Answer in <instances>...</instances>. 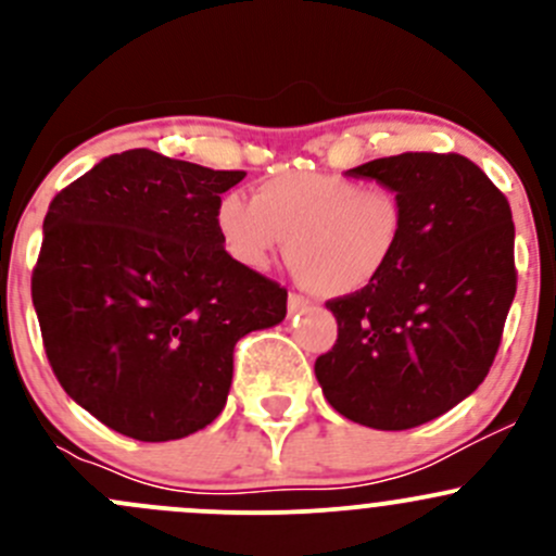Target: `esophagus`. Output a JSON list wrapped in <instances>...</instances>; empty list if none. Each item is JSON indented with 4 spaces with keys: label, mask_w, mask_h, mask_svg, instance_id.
<instances>
[{
    "label": "esophagus",
    "mask_w": 556,
    "mask_h": 556,
    "mask_svg": "<svg viewBox=\"0 0 556 556\" xmlns=\"http://www.w3.org/2000/svg\"><path fill=\"white\" fill-rule=\"evenodd\" d=\"M306 306H309V301H306L304 295H295V293H290V295H288V312H290V314L304 312Z\"/></svg>",
    "instance_id": "34e87169"
}]
</instances>
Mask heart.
<instances>
[{"instance_id":"1","label":"heart","mask_w":556,"mask_h":556,"mask_svg":"<svg viewBox=\"0 0 556 556\" xmlns=\"http://www.w3.org/2000/svg\"><path fill=\"white\" fill-rule=\"evenodd\" d=\"M226 250L247 268L271 266L288 242V263L328 299L371 288L403 242L401 195L323 172L279 174L244 199L226 193L215 210Z\"/></svg>"}]
</instances>
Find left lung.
Listing matches in <instances>:
<instances>
[{
    "instance_id": "left-lung-1",
    "label": "left lung",
    "mask_w": 556,
    "mask_h": 556,
    "mask_svg": "<svg viewBox=\"0 0 556 556\" xmlns=\"http://www.w3.org/2000/svg\"><path fill=\"white\" fill-rule=\"evenodd\" d=\"M344 174L395 190L406 223L382 279L325 304L339 339L314 374L341 417L417 428L465 401L495 361L517 293L511 206L454 153H401Z\"/></svg>"
}]
</instances>
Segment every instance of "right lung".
<instances>
[{
	"label": "right lung",
	"mask_w": 556,
	"mask_h": 556,
	"mask_svg": "<svg viewBox=\"0 0 556 556\" xmlns=\"http://www.w3.org/2000/svg\"><path fill=\"white\" fill-rule=\"evenodd\" d=\"M244 172L153 150L102 159L45 215L31 301L66 395L137 441L206 428L233 346L288 314V290L233 261L215 210Z\"/></svg>",
	"instance_id": "right-lung-1"
}]
</instances>
